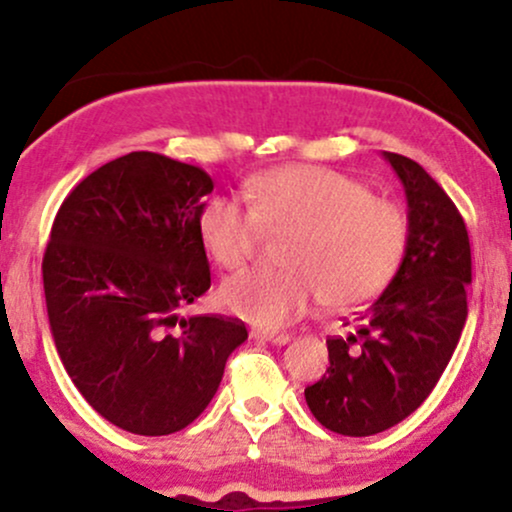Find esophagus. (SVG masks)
<instances>
[{"instance_id":"34e87169","label":"esophagus","mask_w":512,"mask_h":512,"mask_svg":"<svg viewBox=\"0 0 512 512\" xmlns=\"http://www.w3.org/2000/svg\"><path fill=\"white\" fill-rule=\"evenodd\" d=\"M252 337H255L257 342H267V344H276V346H284L291 342L289 334H284V332H252Z\"/></svg>"}]
</instances>
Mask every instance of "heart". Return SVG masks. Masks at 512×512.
I'll list each match as a JSON object with an SVG mask.
<instances>
[{"mask_svg":"<svg viewBox=\"0 0 512 512\" xmlns=\"http://www.w3.org/2000/svg\"><path fill=\"white\" fill-rule=\"evenodd\" d=\"M250 204L216 195L199 214V240L219 267L255 257L264 231L291 233V269L228 276L219 298L228 313L264 330L298 320L325 298L354 308L390 284L409 240L407 214L373 195L366 182L320 166H286L245 182Z\"/></svg>","mask_w":512,"mask_h":512,"instance_id":"1","label":"heart"}]
</instances>
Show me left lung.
I'll return each instance as SVG.
<instances>
[{
  "instance_id": "8db88e82",
  "label": "left lung",
  "mask_w": 512,
  "mask_h": 512,
  "mask_svg": "<svg viewBox=\"0 0 512 512\" xmlns=\"http://www.w3.org/2000/svg\"><path fill=\"white\" fill-rule=\"evenodd\" d=\"M383 156L407 195V250L358 332L327 339V375L305 387L315 419L351 438L387 431L431 395L460 342L472 284L467 226L452 199L416 161Z\"/></svg>"
}]
</instances>
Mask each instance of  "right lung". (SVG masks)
<instances>
[{
    "mask_svg": "<svg viewBox=\"0 0 512 512\" xmlns=\"http://www.w3.org/2000/svg\"><path fill=\"white\" fill-rule=\"evenodd\" d=\"M202 168L132 151L69 192L50 231L43 286L50 332L76 390L137 436L182 431L219 390L240 320L180 317L209 291Z\"/></svg>",
    "mask_w": 512,
    "mask_h": 512,
    "instance_id": "1",
    "label": "right lung"
}]
</instances>
